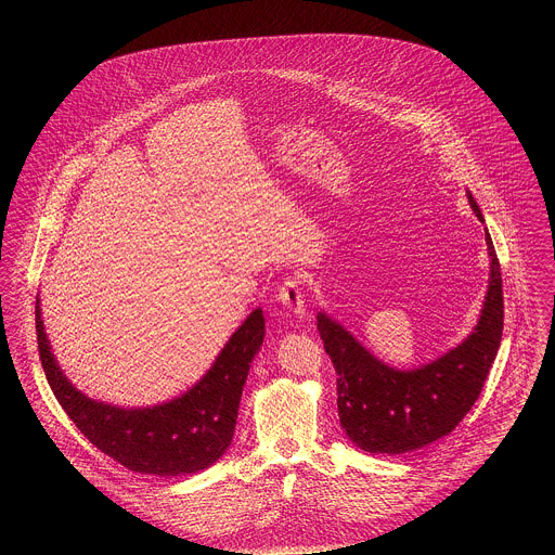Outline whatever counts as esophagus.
Segmentation results:
<instances>
[{"instance_id": "34e87169", "label": "esophagus", "mask_w": 555, "mask_h": 555, "mask_svg": "<svg viewBox=\"0 0 555 555\" xmlns=\"http://www.w3.org/2000/svg\"><path fill=\"white\" fill-rule=\"evenodd\" d=\"M279 301L289 310L295 317H306V301H304V291L301 283L297 279H287L283 287L279 289Z\"/></svg>"}]
</instances>
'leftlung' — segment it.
<instances>
[{
    "label": "left lung",
    "mask_w": 555,
    "mask_h": 555,
    "mask_svg": "<svg viewBox=\"0 0 555 555\" xmlns=\"http://www.w3.org/2000/svg\"><path fill=\"white\" fill-rule=\"evenodd\" d=\"M470 208L485 222L468 191ZM489 287L475 331L421 369L397 370L374 358L349 331L318 314V333L337 372V408L347 437L370 453H405L449 435L470 412L498 356L503 331L502 268L491 235Z\"/></svg>",
    "instance_id": "obj_1"
}]
</instances>
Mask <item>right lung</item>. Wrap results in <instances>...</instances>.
<instances>
[{
	"instance_id": "right-lung-1",
	"label": "right lung",
	"mask_w": 555,
	"mask_h": 555,
	"mask_svg": "<svg viewBox=\"0 0 555 555\" xmlns=\"http://www.w3.org/2000/svg\"><path fill=\"white\" fill-rule=\"evenodd\" d=\"M35 326L41 366L70 421L125 468L154 476L195 475L224 455L233 441L243 385L266 333L264 314L258 308L186 393L152 408H118L82 396L64 376L43 331L39 297Z\"/></svg>"
}]
</instances>
